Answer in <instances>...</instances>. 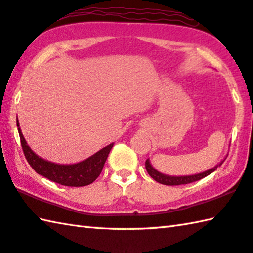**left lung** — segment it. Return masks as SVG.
I'll return each instance as SVG.
<instances>
[{
  "label": "left lung",
  "mask_w": 253,
  "mask_h": 253,
  "mask_svg": "<svg viewBox=\"0 0 253 253\" xmlns=\"http://www.w3.org/2000/svg\"><path fill=\"white\" fill-rule=\"evenodd\" d=\"M224 160H222L221 163L218 164L217 166H214L211 169H208V170H206L204 172L190 174V176H168V174L159 172L158 170H156L153 166H151L149 159L146 160L145 166H146L147 172L149 173V176L153 178L154 180H156L159 183H163V185H166V186H178V185H186V183H190V182L200 180V179H203V178L208 176V174H210L211 172H213L219 166H221Z\"/></svg>",
  "instance_id": "1"
}]
</instances>
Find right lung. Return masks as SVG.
Segmentation results:
<instances>
[{
	"label": "right lung",
	"mask_w": 253,
	"mask_h": 253,
	"mask_svg": "<svg viewBox=\"0 0 253 253\" xmlns=\"http://www.w3.org/2000/svg\"><path fill=\"white\" fill-rule=\"evenodd\" d=\"M16 125L18 134H20L23 151H24L25 158L31 165V167L39 174H41V176L63 186L83 187L94 182L100 174V172H102L109 151H111L112 147L114 146V142H112V144H109L108 146L98 150L93 156H90V157L77 164H55L48 162V160H45L36 155L31 149V147L27 145L24 136L22 134L20 123H18L17 118Z\"/></svg>",
	"instance_id": "add662e5"
}]
</instances>
